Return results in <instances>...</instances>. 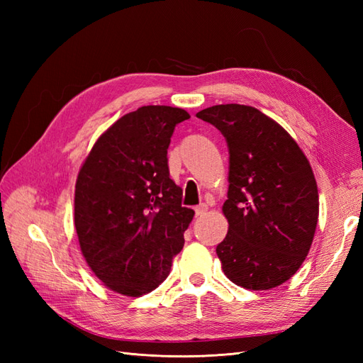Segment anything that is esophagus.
Instances as JSON below:
<instances>
[{
	"label": "esophagus",
	"instance_id": "esophagus-1",
	"mask_svg": "<svg viewBox=\"0 0 363 363\" xmlns=\"http://www.w3.org/2000/svg\"><path fill=\"white\" fill-rule=\"evenodd\" d=\"M206 212H207V204H199L195 207V215L196 216H203V215H206Z\"/></svg>",
	"mask_w": 363,
	"mask_h": 363
}]
</instances>
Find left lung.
<instances>
[{
    "instance_id": "1",
    "label": "left lung",
    "mask_w": 363,
    "mask_h": 363,
    "mask_svg": "<svg viewBox=\"0 0 363 363\" xmlns=\"http://www.w3.org/2000/svg\"><path fill=\"white\" fill-rule=\"evenodd\" d=\"M228 147L225 239L216 247L225 276L238 286L267 291L298 271L320 213L311 163L291 135L257 108L219 104L196 113Z\"/></svg>"
}]
</instances>
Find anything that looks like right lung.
<instances>
[{
	"label": "right lung",
	"mask_w": 363,
	"mask_h": 363,
	"mask_svg": "<svg viewBox=\"0 0 363 363\" xmlns=\"http://www.w3.org/2000/svg\"><path fill=\"white\" fill-rule=\"evenodd\" d=\"M189 113L142 106L98 138L75 183L74 224L87 265L108 289L155 291L184 245L194 211L169 177L174 128Z\"/></svg>",
	"instance_id": "1"
}]
</instances>
